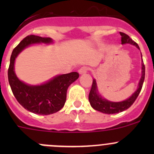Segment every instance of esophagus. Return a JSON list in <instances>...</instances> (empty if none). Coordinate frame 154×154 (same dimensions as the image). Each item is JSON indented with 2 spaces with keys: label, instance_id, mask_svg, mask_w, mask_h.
<instances>
[{
  "label": "esophagus",
  "instance_id": "obj_1",
  "mask_svg": "<svg viewBox=\"0 0 154 154\" xmlns=\"http://www.w3.org/2000/svg\"><path fill=\"white\" fill-rule=\"evenodd\" d=\"M87 71H88V68H87L86 67H82L81 68H80V69H79L78 72L80 74H84L87 72Z\"/></svg>",
  "mask_w": 154,
  "mask_h": 154
}]
</instances>
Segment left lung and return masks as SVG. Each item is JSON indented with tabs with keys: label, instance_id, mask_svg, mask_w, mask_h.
<instances>
[{
	"label": "left lung",
	"instance_id": "8db88e82",
	"mask_svg": "<svg viewBox=\"0 0 154 154\" xmlns=\"http://www.w3.org/2000/svg\"><path fill=\"white\" fill-rule=\"evenodd\" d=\"M120 35H122V44H130L136 46L138 49H139V45L137 43L133 41L132 38H130L128 35L124 33V32H120ZM140 50V49H139ZM141 57L142 59V55L141 54ZM144 75H145V67L143 63V60H142V77H141L140 80H139V85H138L137 89L135 91V92L126 99L125 100L121 102H112L109 101V100H106V99L103 98L100 94L99 93L98 89H97V83L96 80H93L92 85H91V90H90L89 94H88V100L91 104V107L94 109L97 110L99 112L105 113V114H116V113L121 112L127 109L132 106L136 99L139 96V93H140L141 90H142V85H143L144 80Z\"/></svg>",
	"mask_w": 154,
	"mask_h": 154
}]
</instances>
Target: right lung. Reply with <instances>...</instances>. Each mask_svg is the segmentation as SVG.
<instances>
[{
	"instance_id": "right-lung-1",
	"label": "right lung",
	"mask_w": 154,
	"mask_h": 154,
	"mask_svg": "<svg viewBox=\"0 0 154 154\" xmlns=\"http://www.w3.org/2000/svg\"><path fill=\"white\" fill-rule=\"evenodd\" d=\"M51 44L52 38L29 35L13 49L8 69V80L12 93L24 109L38 115H51L60 111L66 100L68 86L79 77L77 72L54 77L41 85H29L20 80L15 73V58L26 48L34 44Z\"/></svg>"
}]
</instances>
